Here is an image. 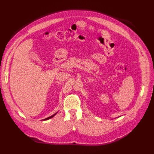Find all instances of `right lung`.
Wrapping results in <instances>:
<instances>
[{
	"label": "right lung",
	"instance_id": "add662e5",
	"mask_svg": "<svg viewBox=\"0 0 154 154\" xmlns=\"http://www.w3.org/2000/svg\"><path fill=\"white\" fill-rule=\"evenodd\" d=\"M56 113H55V114H54L53 115H52V116H51L50 117H48V118H46V119H44L43 120H48V119H51V118H53V117L56 115Z\"/></svg>",
	"mask_w": 154,
	"mask_h": 154
}]
</instances>
